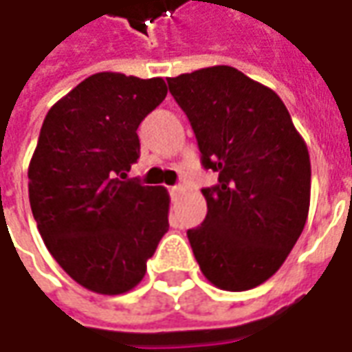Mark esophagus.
<instances>
[{
	"mask_svg": "<svg viewBox=\"0 0 352 352\" xmlns=\"http://www.w3.org/2000/svg\"><path fill=\"white\" fill-rule=\"evenodd\" d=\"M179 188H181V186H179V184H175V186H169V192H171V194L179 192Z\"/></svg>",
	"mask_w": 352,
	"mask_h": 352,
	"instance_id": "1",
	"label": "esophagus"
}]
</instances>
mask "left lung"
Masks as SVG:
<instances>
[{
	"mask_svg": "<svg viewBox=\"0 0 352 352\" xmlns=\"http://www.w3.org/2000/svg\"><path fill=\"white\" fill-rule=\"evenodd\" d=\"M192 125L208 215L186 236L204 276L227 292L269 280L301 236L311 201L307 144L278 95L232 66L168 78Z\"/></svg>",
	"mask_w": 352,
	"mask_h": 352,
	"instance_id": "obj_1",
	"label": "left lung"
}]
</instances>
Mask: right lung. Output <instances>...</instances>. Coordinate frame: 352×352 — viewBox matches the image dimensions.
I'll list each match as a JSON object with an SVG mask.
<instances>
[{
	"label": "right lung",
	"instance_id": "obj_1",
	"mask_svg": "<svg viewBox=\"0 0 352 352\" xmlns=\"http://www.w3.org/2000/svg\"><path fill=\"white\" fill-rule=\"evenodd\" d=\"M166 95L162 78L93 74L41 125L28 168L32 213L55 261L95 294L133 289L168 232V190L125 179L141 152L137 127Z\"/></svg>",
	"mask_w": 352,
	"mask_h": 352
}]
</instances>
